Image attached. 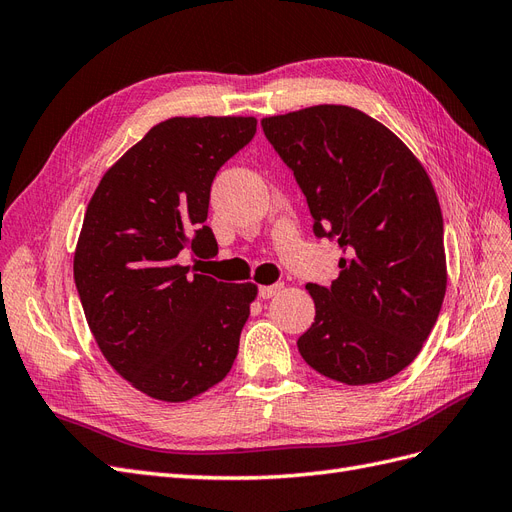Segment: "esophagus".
I'll list each match as a JSON object with an SVG mask.
<instances>
[{
    "mask_svg": "<svg viewBox=\"0 0 512 512\" xmlns=\"http://www.w3.org/2000/svg\"><path fill=\"white\" fill-rule=\"evenodd\" d=\"M284 288V284H273V286H260V290H258V294H260V299H271V297H275L277 292H280Z\"/></svg>",
    "mask_w": 512,
    "mask_h": 512,
    "instance_id": "obj_1",
    "label": "esophagus"
}]
</instances>
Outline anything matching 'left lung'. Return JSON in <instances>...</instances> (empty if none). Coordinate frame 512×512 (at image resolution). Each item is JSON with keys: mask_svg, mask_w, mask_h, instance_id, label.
I'll list each match as a JSON object with an SVG mask.
<instances>
[{"mask_svg": "<svg viewBox=\"0 0 512 512\" xmlns=\"http://www.w3.org/2000/svg\"><path fill=\"white\" fill-rule=\"evenodd\" d=\"M292 168L318 237L346 252L327 288L307 284L316 318L299 352L348 386L406 369L438 320L446 292L444 224L423 164L359 108L318 104L260 121Z\"/></svg>", "mask_w": 512, "mask_h": 512, "instance_id": "1", "label": "left lung"}]
</instances>
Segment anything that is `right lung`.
Wrapping results in <instances>:
<instances>
[{"label":"right lung","instance_id":"right-lung-1","mask_svg":"<svg viewBox=\"0 0 512 512\" xmlns=\"http://www.w3.org/2000/svg\"><path fill=\"white\" fill-rule=\"evenodd\" d=\"M256 134L254 117H173L106 170L74 250V282L100 352L136 391L183 404L235 363L258 286L226 284L177 262L218 252L211 183Z\"/></svg>","mask_w":512,"mask_h":512}]
</instances>
